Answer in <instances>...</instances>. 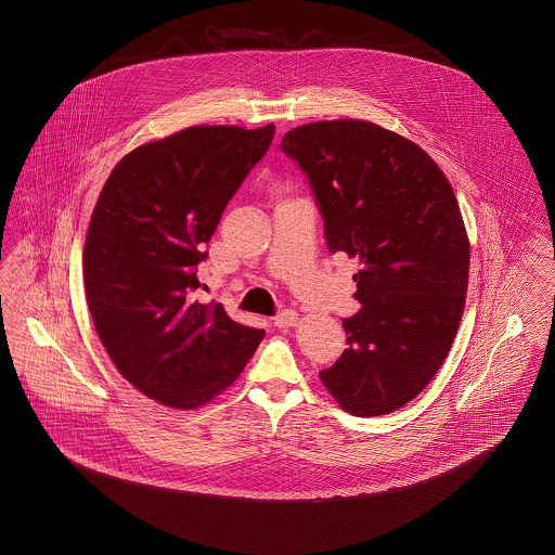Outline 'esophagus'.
Here are the masks:
<instances>
[{
  "instance_id": "1",
  "label": "esophagus",
  "mask_w": 555,
  "mask_h": 555,
  "mask_svg": "<svg viewBox=\"0 0 555 555\" xmlns=\"http://www.w3.org/2000/svg\"><path fill=\"white\" fill-rule=\"evenodd\" d=\"M274 324L279 328H291L299 324V314L295 310H283L279 317L274 318Z\"/></svg>"
}]
</instances>
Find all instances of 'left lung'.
Returning <instances> with one entry per match:
<instances>
[{"instance_id": "obj_1", "label": "left lung", "mask_w": 555, "mask_h": 555, "mask_svg": "<svg viewBox=\"0 0 555 555\" xmlns=\"http://www.w3.org/2000/svg\"><path fill=\"white\" fill-rule=\"evenodd\" d=\"M281 150L310 179L333 254L356 258L360 312L320 380L353 416H383L433 380L455 339L470 243L448 177L414 141L369 120H320Z\"/></svg>"}]
</instances>
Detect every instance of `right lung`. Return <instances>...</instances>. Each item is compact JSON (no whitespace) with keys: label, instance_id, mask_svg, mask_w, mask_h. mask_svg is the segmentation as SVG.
<instances>
[{"label":"right lung","instance_id":"1","mask_svg":"<svg viewBox=\"0 0 555 555\" xmlns=\"http://www.w3.org/2000/svg\"><path fill=\"white\" fill-rule=\"evenodd\" d=\"M272 137L274 125L189 127L134 147L98 197L82 251L87 306L114 366L162 405L195 410L220 396L264 339L191 293L204 245Z\"/></svg>","mask_w":555,"mask_h":555}]
</instances>
